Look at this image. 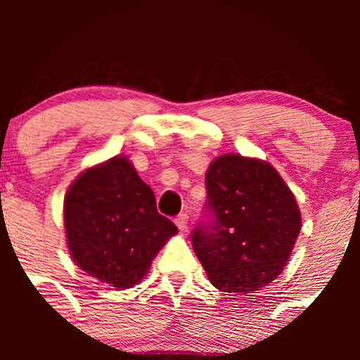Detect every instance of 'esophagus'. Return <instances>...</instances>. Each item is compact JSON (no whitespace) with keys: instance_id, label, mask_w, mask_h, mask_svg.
I'll use <instances>...</instances> for the list:
<instances>
[{"instance_id":"34e87169","label":"esophagus","mask_w":360,"mask_h":360,"mask_svg":"<svg viewBox=\"0 0 360 360\" xmlns=\"http://www.w3.org/2000/svg\"><path fill=\"white\" fill-rule=\"evenodd\" d=\"M174 223H176V226L179 228V231H186L188 230V214L181 212L179 216H176Z\"/></svg>"}]
</instances>
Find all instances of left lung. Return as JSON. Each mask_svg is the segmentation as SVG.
<instances>
[{
    "label": "left lung",
    "instance_id": "left-lung-1",
    "mask_svg": "<svg viewBox=\"0 0 360 360\" xmlns=\"http://www.w3.org/2000/svg\"><path fill=\"white\" fill-rule=\"evenodd\" d=\"M203 219L191 245L223 292H250L284 270L301 228L300 209L277 170L256 158L223 155L205 174Z\"/></svg>",
    "mask_w": 360,
    "mask_h": 360
}]
</instances>
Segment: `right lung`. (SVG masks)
Listing matches in <instances>:
<instances>
[{"instance_id":"obj_1","label":"right lung","mask_w":360,"mask_h":360,"mask_svg":"<svg viewBox=\"0 0 360 360\" xmlns=\"http://www.w3.org/2000/svg\"><path fill=\"white\" fill-rule=\"evenodd\" d=\"M68 245L82 270L112 288H130L177 228L157 210L155 193L129 160L89 169L64 202Z\"/></svg>"}]
</instances>
